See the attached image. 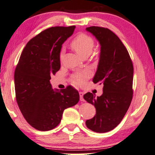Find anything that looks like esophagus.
<instances>
[{
  "instance_id": "esophagus-1",
  "label": "esophagus",
  "mask_w": 155,
  "mask_h": 155,
  "mask_svg": "<svg viewBox=\"0 0 155 155\" xmlns=\"http://www.w3.org/2000/svg\"><path fill=\"white\" fill-rule=\"evenodd\" d=\"M79 95H80V100H81V101H84V93H83V92H79Z\"/></svg>"
}]
</instances>
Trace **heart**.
I'll return each instance as SVG.
<instances>
[{
	"label": "heart",
	"mask_w": 155,
	"mask_h": 155,
	"mask_svg": "<svg viewBox=\"0 0 155 155\" xmlns=\"http://www.w3.org/2000/svg\"><path fill=\"white\" fill-rule=\"evenodd\" d=\"M70 45L74 51L80 56L84 57L90 55L93 52L95 46V41L91 36H88L84 33L78 34L71 41ZM62 55H60V59ZM91 77V72L88 70L76 72L71 76V80L74 84L78 86H84L88 78Z\"/></svg>",
	"instance_id": "heart-1"
}]
</instances>
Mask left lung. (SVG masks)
I'll list each match as a JSON object with an SVG mask.
<instances>
[{"instance_id":"8db88e82","label":"left lung","mask_w":155,"mask_h":155,"mask_svg":"<svg viewBox=\"0 0 155 155\" xmlns=\"http://www.w3.org/2000/svg\"><path fill=\"white\" fill-rule=\"evenodd\" d=\"M101 45L99 64L93 83L103 85V93L95 97L87 93L84 98L96 109L93 118L86 121L89 129L105 133L114 129L125 116L133 98L134 65L119 37L107 28L87 27Z\"/></svg>"}]
</instances>
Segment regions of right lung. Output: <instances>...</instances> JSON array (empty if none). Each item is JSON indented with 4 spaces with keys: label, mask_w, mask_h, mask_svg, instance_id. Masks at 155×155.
I'll return each instance as SVG.
<instances>
[{
    "label": "right lung",
    "mask_w": 155,
    "mask_h": 155,
    "mask_svg": "<svg viewBox=\"0 0 155 155\" xmlns=\"http://www.w3.org/2000/svg\"><path fill=\"white\" fill-rule=\"evenodd\" d=\"M75 27H53L36 35L26 45L15 69L17 104L26 121L38 130L55 128L65 109L79 100L74 87L54 91L50 83L51 76L60 69L62 43L72 35Z\"/></svg>",
    "instance_id": "add662e5"
}]
</instances>
